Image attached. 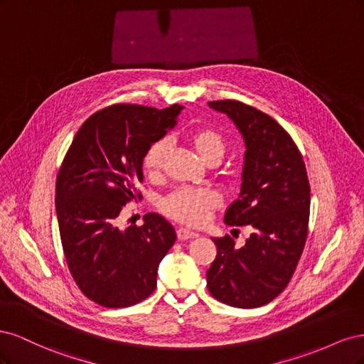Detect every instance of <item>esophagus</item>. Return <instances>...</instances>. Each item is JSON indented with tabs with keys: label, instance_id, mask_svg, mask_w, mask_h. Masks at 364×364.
<instances>
[{
	"label": "esophagus",
	"instance_id": "34e87169",
	"mask_svg": "<svg viewBox=\"0 0 364 364\" xmlns=\"http://www.w3.org/2000/svg\"><path fill=\"white\" fill-rule=\"evenodd\" d=\"M199 237V234L197 232H193V230L186 229V228H179L178 229V238L179 240H193V238H197Z\"/></svg>",
	"mask_w": 364,
	"mask_h": 364
}]
</instances>
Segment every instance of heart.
<instances>
[{"label": "heart", "mask_w": 364, "mask_h": 364, "mask_svg": "<svg viewBox=\"0 0 364 364\" xmlns=\"http://www.w3.org/2000/svg\"><path fill=\"white\" fill-rule=\"evenodd\" d=\"M190 144L199 158L208 162H218L225 153V141L217 130L211 127H196L188 134ZM170 150L168 141L162 138L153 142L142 158V168L150 178H156L162 171L164 162ZM220 196L209 188H183L174 190L161 202L165 215L190 226H200L208 222L213 211L220 206Z\"/></svg>", "instance_id": "b5f03b06"}]
</instances>
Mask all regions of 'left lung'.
Listing matches in <instances>:
<instances>
[{"label": "left lung", "instance_id": "1", "mask_svg": "<svg viewBox=\"0 0 364 364\" xmlns=\"http://www.w3.org/2000/svg\"><path fill=\"white\" fill-rule=\"evenodd\" d=\"M226 114L245 139L238 199L226 209L225 223L250 226L243 247L229 235L213 238L217 257L206 272L217 301L257 308L273 301L290 282L308 235L310 182L299 149L277 121L237 100L209 102Z\"/></svg>", "mask_w": 364, "mask_h": 364}]
</instances>
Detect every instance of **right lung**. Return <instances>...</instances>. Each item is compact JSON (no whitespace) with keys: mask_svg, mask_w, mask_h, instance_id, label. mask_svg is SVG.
Segmentation results:
<instances>
[{"mask_svg":"<svg viewBox=\"0 0 364 364\" xmlns=\"http://www.w3.org/2000/svg\"><path fill=\"white\" fill-rule=\"evenodd\" d=\"M182 109L109 106L85 121L65 155L56 181L62 247L75 284L98 305H135L156 287L174 228L156 213L126 229L118 217L124 205L141 200L144 153L174 127Z\"/></svg>","mask_w":364,"mask_h":364,"instance_id":"add662e5","label":"right lung"}]
</instances>
